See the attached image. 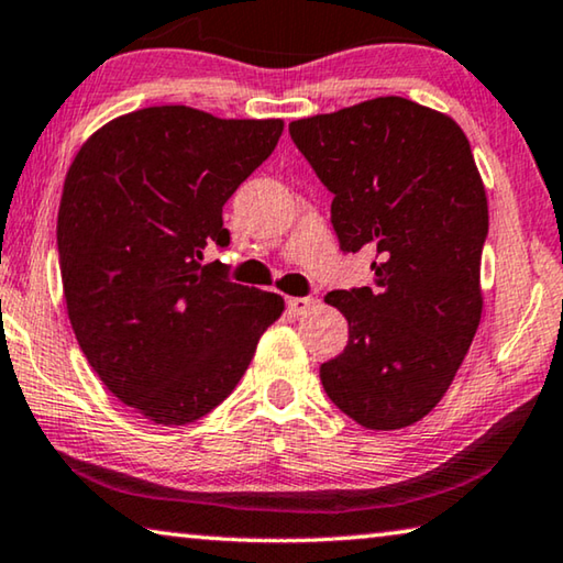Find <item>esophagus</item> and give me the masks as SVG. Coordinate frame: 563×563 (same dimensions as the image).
I'll use <instances>...</instances> for the list:
<instances>
[{"label": "esophagus", "instance_id": "esophagus-1", "mask_svg": "<svg viewBox=\"0 0 563 563\" xmlns=\"http://www.w3.org/2000/svg\"><path fill=\"white\" fill-rule=\"evenodd\" d=\"M316 308L313 298H288V310L292 316H306Z\"/></svg>", "mask_w": 563, "mask_h": 563}]
</instances>
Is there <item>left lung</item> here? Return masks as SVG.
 <instances>
[{
    "instance_id": "8db88e82",
    "label": "left lung",
    "mask_w": 563,
    "mask_h": 563,
    "mask_svg": "<svg viewBox=\"0 0 563 563\" xmlns=\"http://www.w3.org/2000/svg\"><path fill=\"white\" fill-rule=\"evenodd\" d=\"M330 192L345 253L376 250L373 288L333 290L347 345L320 365L330 400L371 431L431 413L461 368L484 310L488 200L474 153L449 114L376 97L290 122Z\"/></svg>"
}]
</instances>
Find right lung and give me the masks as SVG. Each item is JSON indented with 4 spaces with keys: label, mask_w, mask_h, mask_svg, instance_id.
Instances as JSON below:
<instances>
[{
    "label": "right lung",
    "mask_w": 563,
    "mask_h": 563,
    "mask_svg": "<svg viewBox=\"0 0 563 563\" xmlns=\"http://www.w3.org/2000/svg\"><path fill=\"white\" fill-rule=\"evenodd\" d=\"M283 120L185 104L102 124L67 169L57 247L67 316L107 390L157 426L220 406L285 300L200 265L225 247L222 205L278 145Z\"/></svg>",
    "instance_id": "add662e5"
}]
</instances>
